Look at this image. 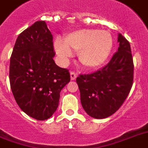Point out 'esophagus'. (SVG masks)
Returning <instances> with one entry per match:
<instances>
[{
  "label": "esophagus",
  "instance_id": "1",
  "mask_svg": "<svg viewBox=\"0 0 148 148\" xmlns=\"http://www.w3.org/2000/svg\"><path fill=\"white\" fill-rule=\"evenodd\" d=\"M77 78V74L75 72L71 71V79L72 81H74L75 79Z\"/></svg>",
  "mask_w": 148,
  "mask_h": 148
}]
</instances>
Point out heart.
Returning a JSON list of instances; mask_svg holds the SVG:
<instances>
[{
  "instance_id": "heart-1",
  "label": "heart",
  "mask_w": 148,
  "mask_h": 148,
  "mask_svg": "<svg viewBox=\"0 0 148 148\" xmlns=\"http://www.w3.org/2000/svg\"><path fill=\"white\" fill-rule=\"evenodd\" d=\"M113 47V39L107 31L81 29L68 34L64 43L58 40L55 51L63 60L71 58L72 52L78 53L81 64L95 69L105 62Z\"/></svg>"
}]
</instances>
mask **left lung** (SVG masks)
Wrapping results in <instances>:
<instances>
[{"mask_svg":"<svg viewBox=\"0 0 148 148\" xmlns=\"http://www.w3.org/2000/svg\"><path fill=\"white\" fill-rule=\"evenodd\" d=\"M118 50L108 64L90 74L76 79L81 102L89 116L103 119L117 111L132 88L134 62L130 43L119 34Z\"/></svg>","mask_w":148,"mask_h":148,"instance_id":"8db88e82","label":"left lung"}]
</instances>
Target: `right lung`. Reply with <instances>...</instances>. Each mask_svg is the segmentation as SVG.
<instances>
[{
  "label": "right lung",
  "mask_w": 148,
  "mask_h": 148,
  "mask_svg": "<svg viewBox=\"0 0 148 148\" xmlns=\"http://www.w3.org/2000/svg\"><path fill=\"white\" fill-rule=\"evenodd\" d=\"M53 36L44 21L17 37L10 60V88L25 114L38 121L53 115L60 93L71 81L69 71L56 64Z\"/></svg>",
  "instance_id": "add662e5"
}]
</instances>
